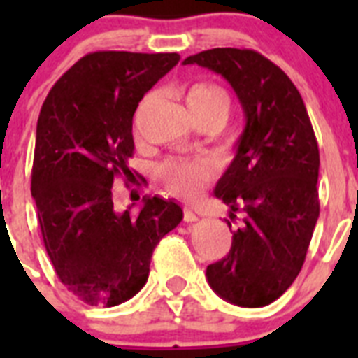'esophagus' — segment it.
<instances>
[{
	"mask_svg": "<svg viewBox=\"0 0 358 358\" xmlns=\"http://www.w3.org/2000/svg\"><path fill=\"white\" fill-rule=\"evenodd\" d=\"M182 218H185V222H195V220H199L197 215L189 210V208H185V211H182Z\"/></svg>",
	"mask_w": 358,
	"mask_h": 358,
	"instance_id": "obj_1",
	"label": "esophagus"
}]
</instances>
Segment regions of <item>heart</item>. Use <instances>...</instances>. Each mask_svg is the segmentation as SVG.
Wrapping results in <instances>:
<instances>
[{"instance_id":"heart-1","label":"heart","mask_w":358,"mask_h":358,"mask_svg":"<svg viewBox=\"0 0 358 358\" xmlns=\"http://www.w3.org/2000/svg\"><path fill=\"white\" fill-rule=\"evenodd\" d=\"M186 106L192 115L218 113L226 118L229 98L226 91L213 84H195L186 94ZM211 170L202 159H169L161 164L159 177L164 186L176 195L194 197L204 182L210 179Z\"/></svg>"}]
</instances>
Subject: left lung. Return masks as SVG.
Here are the masks:
<instances>
[{
    "mask_svg": "<svg viewBox=\"0 0 358 358\" xmlns=\"http://www.w3.org/2000/svg\"><path fill=\"white\" fill-rule=\"evenodd\" d=\"M182 64L222 75L245 115L235 157L215 186L231 220L240 211L242 224L227 256L208 265V283L233 305H271L301 271L319 218V147L308 113L285 71L255 50H206Z\"/></svg>",
    "mask_w": 358,
    "mask_h": 358,
    "instance_id": "8db88e82",
    "label": "left lung"
}]
</instances>
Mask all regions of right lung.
I'll list each match as a JSON object with an SVG mask.
<instances>
[{
	"label": "right lung",
	"mask_w": 358,
	"mask_h": 358,
	"mask_svg": "<svg viewBox=\"0 0 358 358\" xmlns=\"http://www.w3.org/2000/svg\"><path fill=\"white\" fill-rule=\"evenodd\" d=\"M177 53L94 52L55 82L41 107L31 197L62 285L91 306H116L147 283L152 252L182 220L181 206L145 197L120 213L113 182L132 176V116Z\"/></svg>",
	"instance_id": "add662e5"
}]
</instances>
